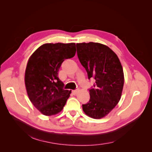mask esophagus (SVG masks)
I'll return each mask as SVG.
<instances>
[{
	"label": "esophagus",
	"instance_id": "obj_1",
	"mask_svg": "<svg viewBox=\"0 0 152 152\" xmlns=\"http://www.w3.org/2000/svg\"><path fill=\"white\" fill-rule=\"evenodd\" d=\"M77 92H78V91H77V90H74V91H72V92H73L74 94H76L77 93Z\"/></svg>",
	"mask_w": 152,
	"mask_h": 152
}]
</instances>
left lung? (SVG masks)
I'll list each match as a JSON object with an SVG mask.
<instances>
[{
  "label": "left lung",
  "instance_id": "8db88e82",
  "mask_svg": "<svg viewBox=\"0 0 152 152\" xmlns=\"http://www.w3.org/2000/svg\"><path fill=\"white\" fill-rule=\"evenodd\" d=\"M76 48L88 79H95L94 87L89 89V102L82 104V109L90 117L101 119L120 101L124 84L121 64L116 53L101 43H76Z\"/></svg>",
  "mask_w": 152,
  "mask_h": 152
}]
</instances>
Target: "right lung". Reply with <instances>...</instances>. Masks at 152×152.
<instances>
[{"label": "right lung", "instance_id": "add662e5", "mask_svg": "<svg viewBox=\"0 0 152 152\" xmlns=\"http://www.w3.org/2000/svg\"><path fill=\"white\" fill-rule=\"evenodd\" d=\"M75 53L74 43H45L28 60L25 87L31 102L43 115L58 114L70 97L71 91L63 88L64 84L58 76L63 61Z\"/></svg>", "mask_w": 152, "mask_h": 152}]
</instances>
